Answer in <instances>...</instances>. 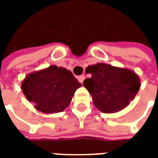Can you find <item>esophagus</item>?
Returning <instances> with one entry per match:
<instances>
[{"label":"esophagus","instance_id":"obj_1","mask_svg":"<svg viewBox=\"0 0 158 158\" xmlns=\"http://www.w3.org/2000/svg\"><path fill=\"white\" fill-rule=\"evenodd\" d=\"M77 78H78V81H79V82L82 83V82H83V80L85 79V76H78Z\"/></svg>","mask_w":158,"mask_h":158}]
</instances>
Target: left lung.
Returning a JSON list of instances; mask_svg holds the SVG:
<instances>
[{
  "label": "left lung",
  "mask_w": 158,
  "mask_h": 158,
  "mask_svg": "<svg viewBox=\"0 0 158 158\" xmlns=\"http://www.w3.org/2000/svg\"><path fill=\"white\" fill-rule=\"evenodd\" d=\"M86 73L91 76L83 81V86L91 95L94 106L104 113L125 109L141 87L139 76L128 69L97 63L87 67Z\"/></svg>",
  "instance_id": "1"
}]
</instances>
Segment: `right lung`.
I'll return each mask as SVG.
<instances>
[{"instance_id":"right-lung-1","label":"right lung","mask_w":158,"mask_h":158,"mask_svg":"<svg viewBox=\"0 0 158 158\" xmlns=\"http://www.w3.org/2000/svg\"><path fill=\"white\" fill-rule=\"evenodd\" d=\"M81 86L70 70L52 65L28 74L21 89L38 111L52 114L63 112Z\"/></svg>"}]
</instances>
